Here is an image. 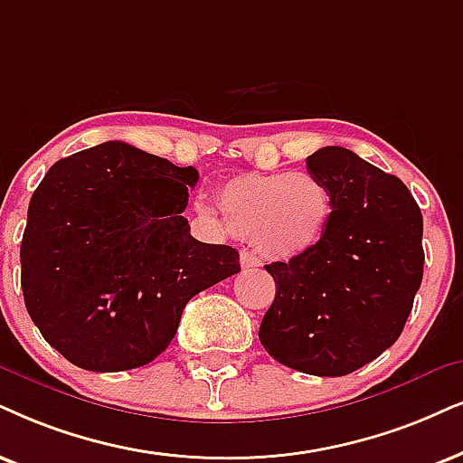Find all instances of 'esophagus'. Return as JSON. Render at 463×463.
<instances>
[{
    "label": "esophagus",
    "mask_w": 463,
    "mask_h": 463,
    "mask_svg": "<svg viewBox=\"0 0 463 463\" xmlns=\"http://www.w3.org/2000/svg\"><path fill=\"white\" fill-rule=\"evenodd\" d=\"M260 265H262V260L254 254V251H241V267L243 269H256Z\"/></svg>",
    "instance_id": "34e87169"
}]
</instances>
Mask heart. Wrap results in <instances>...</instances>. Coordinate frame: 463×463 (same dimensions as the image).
Returning a JSON list of instances; mask_svg holds the SVG:
<instances>
[{
    "instance_id": "1",
    "label": "heart",
    "mask_w": 463,
    "mask_h": 463,
    "mask_svg": "<svg viewBox=\"0 0 463 463\" xmlns=\"http://www.w3.org/2000/svg\"><path fill=\"white\" fill-rule=\"evenodd\" d=\"M226 231L278 259L307 254L331 220V194L312 173L243 175L218 192Z\"/></svg>"
}]
</instances>
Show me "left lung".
Here are the masks:
<instances>
[{"label":"left lung","instance_id":"8db88e82","mask_svg":"<svg viewBox=\"0 0 463 463\" xmlns=\"http://www.w3.org/2000/svg\"><path fill=\"white\" fill-rule=\"evenodd\" d=\"M331 194L320 243L265 269L275 299L259 337L312 376H346L393 346L423 279V215L406 185L344 147L307 156Z\"/></svg>","mask_w":463,"mask_h":463}]
</instances>
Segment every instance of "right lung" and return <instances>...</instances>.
Returning a JSON list of instances; mask_svg holds the SVG:
<instances>
[{
	"instance_id": "right-lung-1",
	"label": "right lung",
	"mask_w": 463,
	"mask_h": 463,
	"mask_svg": "<svg viewBox=\"0 0 463 463\" xmlns=\"http://www.w3.org/2000/svg\"><path fill=\"white\" fill-rule=\"evenodd\" d=\"M194 166L110 140L55 162L27 209L25 307L76 367L124 372L166 350L192 297L241 271L184 218Z\"/></svg>"
}]
</instances>
